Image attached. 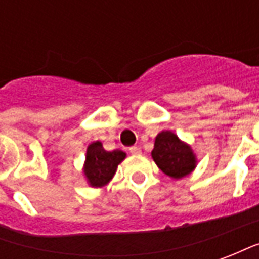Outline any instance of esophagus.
I'll return each instance as SVG.
<instances>
[{"mask_svg": "<svg viewBox=\"0 0 259 259\" xmlns=\"http://www.w3.org/2000/svg\"><path fill=\"white\" fill-rule=\"evenodd\" d=\"M130 154H133V155H140L141 154V150L139 147H130L129 148Z\"/></svg>", "mask_w": 259, "mask_h": 259, "instance_id": "obj_1", "label": "esophagus"}]
</instances>
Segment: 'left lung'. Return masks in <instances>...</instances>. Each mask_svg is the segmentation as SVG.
<instances>
[{"label":"left lung","mask_w":259,"mask_h":259,"mask_svg":"<svg viewBox=\"0 0 259 259\" xmlns=\"http://www.w3.org/2000/svg\"><path fill=\"white\" fill-rule=\"evenodd\" d=\"M151 157L163 174L176 180L186 178L197 166V157L190 144L180 140L172 130L158 133Z\"/></svg>","instance_id":"8db88e82"}]
</instances>
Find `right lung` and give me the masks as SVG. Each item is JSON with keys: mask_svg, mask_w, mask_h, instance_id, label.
<instances>
[{"mask_svg": "<svg viewBox=\"0 0 259 259\" xmlns=\"http://www.w3.org/2000/svg\"><path fill=\"white\" fill-rule=\"evenodd\" d=\"M126 158V152L122 150L107 151L101 141H93L85 151L83 175L90 187L107 186L116 174L118 165Z\"/></svg>", "mask_w": 259, "mask_h": 259, "instance_id": "obj_1", "label": "right lung"}]
</instances>
